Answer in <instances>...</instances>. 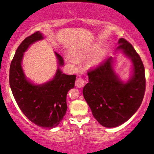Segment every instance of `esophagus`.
<instances>
[{
  "mask_svg": "<svg viewBox=\"0 0 154 154\" xmlns=\"http://www.w3.org/2000/svg\"><path fill=\"white\" fill-rule=\"evenodd\" d=\"M85 81L82 78H80V77H79V78L76 79L75 85L77 86V88H82L83 86L85 85Z\"/></svg>",
  "mask_w": 154,
  "mask_h": 154,
  "instance_id": "1",
  "label": "esophagus"
}]
</instances>
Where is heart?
<instances>
[{
	"instance_id": "1",
	"label": "heart",
	"mask_w": 154,
	"mask_h": 154,
	"mask_svg": "<svg viewBox=\"0 0 154 154\" xmlns=\"http://www.w3.org/2000/svg\"><path fill=\"white\" fill-rule=\"evenodd\" d=\"M98 48H99V45H98V44H96V45H93V46L90 48L86 51H84V52H82V53H77V54H75V56L79 58H85L87 56H88L89 54H91L92 52H93V51L98 50ZM105 54H106V51L104 48H101L100 49V50H98L96 53H95L94 56H93V57H92V59H91V64H94V63H98V61H100V60L103 59V57L104 56V55H105ZM67 60H68L69 62L73 63V64L76 63L75 60L73 58L69 57V56L67 57Z\"/></svg>"
}]
</instances>
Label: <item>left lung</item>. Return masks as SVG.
<instances>
[{
  "label": "left lung",
  "instance_id": "obj_1",
  "mask_svg": "<svg viewBox=\"0 0 154 154\" xmlns=\"http://www.w3.org/2000/svg\"><path fill=\"white\" fill-rule=\"evenodd\" d=\"M116 50L132 60L133 72L128 82L120 80L109 57L88 72L89 82L83 88V96L95 119L106 128H116L127 122L137 111L143 99L146 77L140 57L128 40H119Z\"/></svg>",
  "mask_w": 154,
  "mask_h": 154
}]
</instances>
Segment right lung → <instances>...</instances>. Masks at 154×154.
<instances>
[{"instance_id": "add662e5", "label": "right lung", "mask_w": 154, "mask_h": 154, "mask_svg": "<svg viewBox=\"0 0 154 154\" xmlns=\"http://www.w3.org/2000/svg\"><path fill=\"white\" fill-rule=\"evenodd\" d=\"M42 39L43 35L38 31L19 45L11 63L9 84L19 109L28 119L39 127L51 129L58 126L66 114V95L75 87L76 75H65L58 67L54 78L45 84L38 85L26 79L22 66L24 53L31 44ZM55 54L59 66H63L62 57Z\"/></svg>"}]
</instances>
